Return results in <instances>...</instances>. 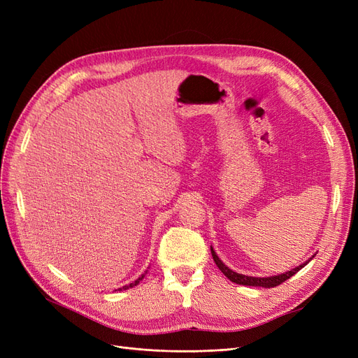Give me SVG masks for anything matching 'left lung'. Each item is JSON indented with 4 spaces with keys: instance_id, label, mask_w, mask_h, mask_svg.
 <instances>
[{
    "instance_id": "1",
    "label": "left lung",
    "mask_w": 358,
    "mask_h": 358,
    "mask_svg": "<svg viewBox=\"0 0 358 358\" xmlns=\"http://www.w3.org/2000/svg\"><path fill=\"white\" fill-rule=\"evenodd\" d=\"M210 252H212V257H213V262L216 263V266L220 267V270L221 272L229 278L231 282H236V284H239V285H249V287H263V288H273V287H278V285H280L282 282H285L287 279H289L292 275H296L299 270L301 268V267H305L309 262H306V263H303V264H300V266H297L296 268H292V270H288V272H285V273H280V275H276V276H267V278H255V276H246V275H242V273H237V272H233V270L230 268V267H227L221 259H220V257L216 255V252L213 251V248L210 246Z\"/></svg>"
}]
</instances>
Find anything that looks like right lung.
Here are the masks:
<instances>
[{
    "label": "right lung",
    "instance_id": "add662e5",
    "mask_svg": "<svg viewBox=\"0 0 358 358\" xmlns=\"http://www.w3.org/2000/svg\"><path fill=\"white\" fill-rule=\"evenodd\" d=\"M143 278H145V275H142V276H140L138 279H136V280H134V282H131V284H129V285H125V287H122V288H119V291H121V289H128V288H131V287L137 285V284L140 282V280H142Z\"/></svg>",
    "mask_w": 358,
    "mask_h": 358
}]
</instances>
